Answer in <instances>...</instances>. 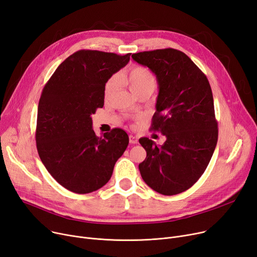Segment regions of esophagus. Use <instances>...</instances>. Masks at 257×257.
Wrapping results in <instances>:
<instances>
[{"mask_svg": "<svg viewBox=\"0 0 257 257\" xmlns=\"http://www.w3.org/2000/svg\"><path fill=\"white\" fill-rule=\"evenodd\" d=\"M129 142H130V144H138L139 143V138L138 137H136V136H129Z\"/></svg>", "mask_w": 257, "mask_h": 257, "instance_id": "obj_1", "label": "esophagus"}]
</instances>
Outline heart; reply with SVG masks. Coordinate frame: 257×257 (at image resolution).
<instances>
[{
	"instance_id": "b5f03b06",
	"label": "heart",
	"mask_w": 257,
	"mask_h": 257,
	"mask_svg": "<svg viewBox=\"0 0 257 257\" xmlns=\"http://www.w3.org/2000/svg\"><path fill=\"white\" fill-rule=\"evenodd\" d=\"M123 82L129 85L131 91L139 94L145 90H154L156 86V78L153 73L144 66H136L128 73H123L120 76ZM119 86V78L117 76H112L107 81L104 89V94L106 99L112 97Z\"/></svg>"
}]
</instances>
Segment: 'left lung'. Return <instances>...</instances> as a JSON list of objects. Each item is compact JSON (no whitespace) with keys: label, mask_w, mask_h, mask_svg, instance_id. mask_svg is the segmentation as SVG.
Instances as JSON below:
<instances>
[{"label":"left lung","mask_w":257,"mask_h":257,"mask_svg":"<svg viewBox=\"0 0 257 257\" xmlns=\"http://www.w3.org/2000/svg\"><path fill=\"white\" fill-rule=\"evenodd\" d=\"M132 58L156 76L159 90L151 130L167 139L163 146L140 139L147 152L139 166L142 178L161 195L180 194L202 176L217 146L218 123L209 82L178 50L140 52Z\"/></svg>","instance_id":"obj_1"}]
</instances>
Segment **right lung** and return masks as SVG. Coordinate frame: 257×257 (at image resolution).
<instances>
[{"mask_svg": "<svg viewBox=\"0 0 257 257\" xmlns=\"http://www.w3.org/2000/svg\"><path fill=\"white\" fill-rule=\"evenodd\" d=\"M130 55L80 50L57 67L43 89L35 136L38 155L52 177L73 193L104 186L129 144L119 128L98 138L91 114L104 105L108 79Z\"/></svg>", "mask_w": 257, "mask_h": 257, "instance_id": "1", "label": "right lung"}]
</instances>
